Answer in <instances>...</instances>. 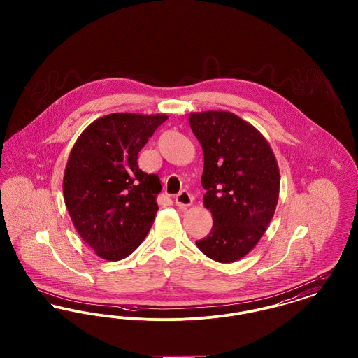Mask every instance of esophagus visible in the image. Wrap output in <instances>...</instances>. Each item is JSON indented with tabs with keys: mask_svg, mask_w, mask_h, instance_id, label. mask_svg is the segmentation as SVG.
Returning a JSON list of instances; mask_svg holds the SVG:
<instances>
[{
	"mask_svg": "<svg viewBox=\"0 0 358 358\" xmlns=\"http://www.w3.org/2000/svg\"><path fill=\"white\" fill-rule=\"evenodd\" d=\"M192 204H193V196L187 193V190H182L176 196V205L180 209H187V206Z\"/></svg>",
	"mask_w": 358,
	"mask_h": 358,
	"instance_id": "obj_1",
	"label": "esophagus"
}]
</instances>
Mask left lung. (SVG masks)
<instances>
[{
	"label": "left lung",
	"mask_w": 358,
	"mask_h": 358,
	"mask_svg": "<svg viewBox=\"0 0 358 358\" xmlns=\"http://www.w3.org/2000/svg\"><path fill=\"white\" fill-rule=\"evenodd\" d=\"M189 124L203 148V199L213 219L196 244L208 257L234 263L255 248L273 220L279 166L267 139L236 114L192 113Z\"/></svg>",
	"instance_id": "1"
}]
</instances>
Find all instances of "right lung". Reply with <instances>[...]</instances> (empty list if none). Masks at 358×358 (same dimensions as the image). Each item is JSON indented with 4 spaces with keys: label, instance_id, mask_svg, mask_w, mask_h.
<instances>
[{
    "label": "right lung",
    "instance_id": "obj_1",
    "mask_svg": "<svg viewBox=\"0 0 358 358\" xmlns=\"http://www.w3.org/2000/svg\"><path fill=\"white\" fill-rule=\"evenodd\" d=\"M165 114L115 113L94 120L76 139L63 193L80 238L104 260L131 255L153 225L158 176L138 168V153Z\"/></svg>",
    "mask_w": 358,
    "mask_h": 358
}]
</instances>
